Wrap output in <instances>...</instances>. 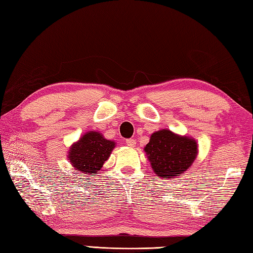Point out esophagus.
Here are the masks:
<instances>
[{"instance_id": "obj_1", "label": "esophagus", "mask_w": 253, "mask_h": 253, "mask_svg": "<svg viewBox=\"0 0 253 253\" xmlns=\"http://www.w3.org/2000/svg\"><path fill=\"white\" fill-rule=\"evenodd\" d=\"M126 145L127 146H131V147H133V146H135V140H133V138H127V140L126 141Z\"/></svg>"}]
</instances>
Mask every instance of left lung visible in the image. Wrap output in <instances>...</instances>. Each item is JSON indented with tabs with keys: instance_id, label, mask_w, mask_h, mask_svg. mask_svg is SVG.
<instances>
[{
	"instance_id": "8db88e82",
	"label": "left lung",
	"mask_w": 253,
	"mask_h": 253,
	"mask_svg": "<svg viewBox=\"0 0 253 253\" xmlns=\"http://www.w3.org/2000/svg\"><path fill=\"white\" fill-rule=\"evenodd\" d=\"M144 149L154 171L161 178L181 176L198 154L197 142L193 138L176 135L169 130L153 133Z\"/></svg>"
}]
</instances>
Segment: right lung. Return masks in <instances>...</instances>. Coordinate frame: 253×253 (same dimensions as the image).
Listing matches in <instances>:
<instances>
[{
  "mask_svg": "<svg viewBox=\"0 0 253 253\" xmlns=\"http://www.w3.org/2000/svg\"><path fill=\"white\" fill-rule=\"evenodd\" d=\"M116 143L106 140L99 132H88L71 147L69 159L75 169L85 173H96L109 158Z\"/></svg>",
  "mask_w": 253,
  "mask_h": 253,
  "instance_id": "1",
  "label": "right lung"
}]
</instances>
